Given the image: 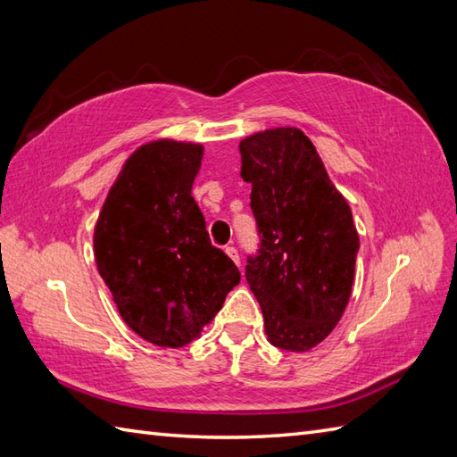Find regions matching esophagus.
Instances as JSON below:
<instances>
[{
    "mask_svg": "<svg viewBox=\"0 0 457 457\" xmlns=\"http://www.w3.org/2000/svg\"><path fill=\"white\" fill-rule=\"evenodd\" d=\"M226 254H228V257H229L233 262L239 264V253H237V249H236V247L228 245V247H226Z\"/></svg>",
    "mask_w": 457,
    "mask_h": 457,
    "instance_id": "esophagus-1",
    "label": "esophagus"
}]
</instances>
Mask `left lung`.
I'll use <instances>...</instances> for the list:
<instances>
[{"instance_id": "obj_1", "label": "left lung", "mask_w": 457, "mask_h": 457, "mask_svg": "<svg viewBox=\"0 0 457 457\" xmlns=\"http://www.w3.org/2000/svg\"><path fill=\"white\" fill-rule=\"evenodd\" d=\"M239 152L261 236L245 277L264 333L277 348L307 353L331 335L353 294L360 247L353 212L300 129L251 134Z\"/></svg>"}]
</instances>
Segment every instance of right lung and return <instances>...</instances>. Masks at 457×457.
<instances>
[{"label": "right lung", "mask_w": 457, "mask_h": 457, "mask_svg": "<svg viewBox=\"0 0 457 457\" xmlns=\"http://www.w3.org/2000/svg\"><path fill=\"white\" fill-rule=\"evenodd\" d=\"M204 147L171 137L126 159L95 224V262L124 323L144 341H196L241 274L210 243L193 183Z\"/></svg>", "instance_id": "1"}]
</instances>
